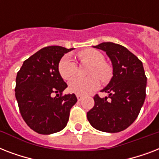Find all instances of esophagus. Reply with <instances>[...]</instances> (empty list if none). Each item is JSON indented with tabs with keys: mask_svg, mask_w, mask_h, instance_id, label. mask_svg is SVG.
Listing matches in <instances>:
<instances>
[{
	"mask_svg": "<svg viewBox=\"0 0 159 159\" xmlns=\"http://www.w3.org/2000/svg\"><path fill=\"white\" fill-rule=\"evenodd\" d=\"M77 101H78V102H80V101H82V98H83V97H82V96H81V95H77Z\"/></svg>",
	"mask_w": 159,
	"mask_h": 159,
	"instance_id": "1",
	"label": "esophagus"
}]
</instances>
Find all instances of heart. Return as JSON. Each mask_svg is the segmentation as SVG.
<instances>
[{
  "label": "heart",
  "instance_id": "heart-1",
  "mask_svg": "<svg viewBox=\"0 0 159 159\" xmlns=\"http://www.w3.org/2000/svg\"><path fill=\"white\" fill-rule=\"evenodd\" d=\"M78 57L82 62L92 63L89 77H77L69 82V91L77 95H88L97 89L100 85L99 77L106 82L111 77L112 71L111 67L105 62V57L101 52L88 48L78 53ZM58 71L62 78L68 80L74 77L77 72V64L71 55H65L58 64Z\"/></svg>",
  "mask_w": 159,
  "mask_h": 159
}]
</instances>
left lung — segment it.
Wrapping results in <instances>:
<instances>
[{"label": "left lung", "instance_id": "left-lung-1", "mask_svg": "<svg viewBox=\"0 0 159 159\" xmlns=\"http://www.w3.org/2000/svg\"><path fill=\"white\" fill-rule=\"evenodd\" d=\"M93 48L106 52L112 63L113 77L101 91L108 97H94L95 105L87 114L97 130L117 133L125 129L138 117L146 97L147 77L143 63L125 47L106 42Z\"/></svg>", "mask_w": 159, "mask_h": 159}]
</instances>
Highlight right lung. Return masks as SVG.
<instances>
[{
    "label": "right lung",
    "instance_id": "right-lung-1",
    "mask_svg": "<svg viewBox=\"0 0 159 159\" xmlns=\"http://www.w3.org/2000/svg\"><path fill=\"white\" fill-rule=\"evenodd\" d=\"M73 48L48 46L23 62L16 76V98L21 116L34 131L51 134L66 127L75 94L62 96L67 87L58 71L65 53ZM56 96L54 97V94Z\"/></svg>",
    "mask_w": 159,
    "mask_h": 159
}]
</instances>
